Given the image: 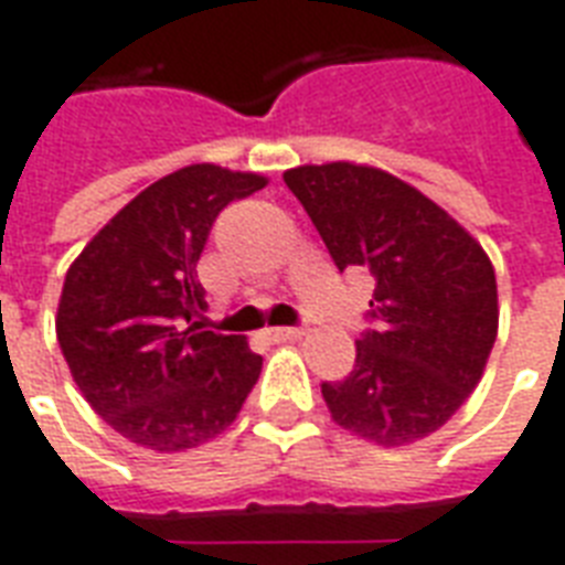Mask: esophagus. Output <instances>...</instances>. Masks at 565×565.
I'll return each instance as SVG.
<instances>
[{
    "mask_svg": "<svg viewBox=\"0 0 565 565\" xmlns=\"http://www.w3.org/2000/svg\"><path fill=\"white\" fill-rule=\"evenodd\" d=\"M267 337L274 339V342H298V339L307 337V330L303 328H270L267 330Z\"/></svg>",
    "mask_w": 565,
    "mask_h": 565,
    "instance_id": "34e87169",
    "label": "esophagus"
}]
</instances>
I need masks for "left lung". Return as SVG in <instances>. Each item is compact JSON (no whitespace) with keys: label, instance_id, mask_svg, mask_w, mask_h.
<instances>
[{"label":"left lung","instance_id":"1","mask_svg":"<svg viewBox=\"0 0 565 565\" xmlns=\"http://www.w3.org/2000/svg\"><path fill=\"white\" fill-rule=\"evenodd\" d=\"M339 270L375 277L354 369L324 381L330 417L381 447L438 431L465 405L498 339V282L486 249L417 186L358 163L288 169Z\"/></svg>","mask_w":565,"mask_h":565}]
</instances>
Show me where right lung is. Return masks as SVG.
Returning a JSON list of instances; mask_svg holds the SVG:
<instances>
[{
	"label": "right lung",
	"instance_id": "right-lung-1",
	"mask_svg": "<svg viewBox=\"0 0 565 565\" xmlns=\"http://www.w3.org/2000/svg\"><path fill=\"white\" fill-rule=\"evenodd\" d=\"M256 172L193 163L146 186L67 267L56 337L76 387L118 435L181 452L235 423L262 358L244 337L202 330L196 262L228 202Z\"/></svg>",
	"mask_w": 565,
	"mask_h": 565
}]
</instances>
